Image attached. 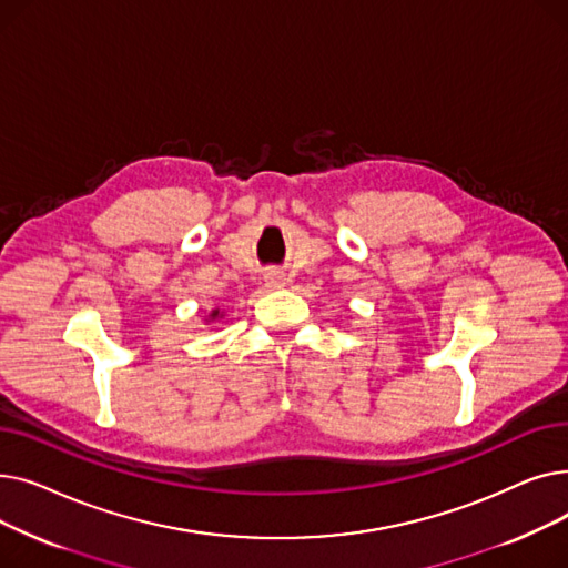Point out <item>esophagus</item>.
Masks as SVG:
<instances>
[{"label":"esophagus","mask_w":568,"mask_h":568,"mask_svg":"<svg viewBox=\"0 0 568 568\" xmlns=\"http://www.w3.org/2000/svg\"><path fill=\"white\" fill-rule=\"evenodd\" d=\"M285 274L283 272H278V268H268V272L264 274V285L268 287V290H278V287H283L285 285Z\"/></svg>","instance_id":"obj_1"}]
</instances>
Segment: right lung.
Instances as JSON below:
<instances>
[{"instance_id":"add662e5","label":"right lung","mask_w":568,"mask_h":568,"mask_svg":"<svg viewBox=\"0 0 568 568\" xmlns=\"http://www.w3.org/2000/svg\"><path fill=\"white\" fill-rule=\"evenodd\" d=\"M212 317H219V311H214V313H212Z\"/></svg>"}]
</instances>
